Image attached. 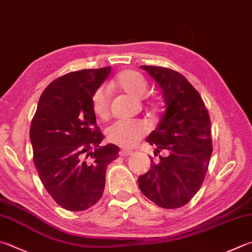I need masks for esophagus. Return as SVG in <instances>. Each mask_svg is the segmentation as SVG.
<instances>
[{
	"label": "esophagus",
	"mask_w": 252,
	"mask_h": 252,
	"mask_svg": "<svg viewBox=\"0 0 252 252\" xmlns=\"http://www.w3.org/2000/svg\"><path fill=\"white\" fill-rule=\"evenodd\" d=\"M132 154V151L130 150H121L120 151V155H122V157H129V155Z\"/></svg>",
	"instance_id": "34e87169"
}]
</instances>
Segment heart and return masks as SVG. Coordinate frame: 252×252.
Returning a JSON list of instances; mask_svg holds the SVG:
<instances>
[{
    "label": "heart",
    "mask_w": 252,
    "mask_h": 252,
    "mask_svg": "<svg viewBox=\"0 0 252 252\" xmlns=\"http://www.w3.org/2000/svg\"><path fill=\"white\" fill-rule=\"evenodd\" d=\"M117 85L134 98H142L148 89L144 76L135 70L122 71L117 78ZM91 108L98 119L104 120L109 116V93L104 86L99 87L91 97ZM148 133V127L139 121H117L107 129V139L123 148H131Z\"/></svg>",
    "instance_id": "obj_1"
}]
</instances>
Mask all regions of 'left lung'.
<instances>
[{
    "label": "left lung",
    "mask_w": 252,
    "mask_h": 252,
    "mask_svg": "<svg viewBox=\"0 0 252 252\" xmlns=\"http://www.w3.org/2000/svg\"><path fill=\"white\" fill-rule=\"evenodd\" d=\"M162 90L165 110L157 129L146 139L155 155L166 150L139 177L145 197L162 208L186 205L202 186L213 152L210 119L202 97L184 76L170 68L141 66Z\"/></svg>",
    "instance_id": "left-lung-1"
}]
</instances>
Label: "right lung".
Instances as JSON below:
<instances>
[{"label":"right lung","mask_w":252,"mask_h":252,"mask_svg":"<svg viewBox=\"0 0 252 252\" xmlns=\"http://www.w3.org/2000/svg\"><path fill=\"white\" fill-rule=\"evenodd\" d=\"M111 67L72 71L55 79L39 98L30 139L38 176L48 194L70 212L90 208L101 198L107 166L119 153L100 145L103 134L91 97Z\"/></svg>","instance_id":"obj_1"}]
</instances>
